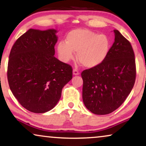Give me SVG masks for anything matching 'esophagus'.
Wrapping results in <instances>:
<instances>
[{
    "instance_id": "1",
    "label": "esophagus",
    "mask_w": 146,
    "mask_h": 146,
    "mask_svg": "<svg viewBox=\"0 0 146 146\" xmlns=\"http://www.w3.org/2000/svg\"><path fill=\"white\" fill-rule=\"evenodd\" d=\"M73 74L74 75H79L80 74V72L77 69H76V68H74L73 69Z\"/></svg>"
}]
</instances>
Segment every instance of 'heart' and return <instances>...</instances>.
I'll return each instance as SVG.
<instances>
[{"mask_svg": "<svg viewBox=\"0 0 146 146\" xmlns=\"http://www.w3.org/2000/svg\"><path fill=\"white\" fill-rule=\"evenodd\" d=\"M110 40L106 35L88 29H76L69 33L66 42L58 44V52L64 62L70 61L77 52V58L83 66L94 68L106 58L110 49Z\"/></svg>", "mask_w": 146, "mask_h": 146, "instance_id": "1", "label": "heart"}]
</instances>
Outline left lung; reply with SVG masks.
<instances>
[{
	"label": "left lung",
	"mask_w": 146,
	"mask_h": 146,
	"mask_svg": "<svg viewBox=\"0 0 146 146\" xmlns=\"http://www.w3.org/2000/svg\"><path fill=\"white\" fill-rule=\"evenodd\" d=\"M113 32L114 42L105 60L81 74L84 104L97 115L108 114L118 108L131 92L135 80L132 46L117 30Z\"/></svg>",
	"instance_id": "1"
}]
</instances>
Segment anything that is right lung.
I'll use <instances>...</instances> for the list:
<instances>
[{
    "mask_svg": "<svg viewBox=\"0 0 146 146\" xmlns=\"http://www.w3.org/2000/svg\"><path fill=\"white\" fill-rule=\"evenodd\" d=\"M56 31L29 29L10 52L7 78L22 106L34 113L50 110L60 99L63 87L72 78L70 65L54 57Z\"/></svg>",
    "mask_w": 146,
    "mask_h": 146,
    "instance_id": "obj_1",
    "label": "right lung"
}]
</instances>
